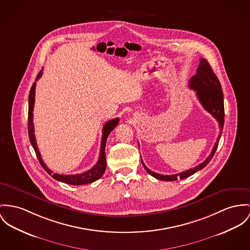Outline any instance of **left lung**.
Masks as SVG:
<instances>
[{
	"label": "left lung",
	"instance_id": "obj_1",
	"mask_svg": "<svg viewBox=\"0 0 250 250\" xmlns=\"http://www.w3.org/2000/svg\"><path fill=\"white\" fill-rule=\"evenodd\" d=\"M188 86L196 91L197 98L199 99L203 107L218 121L220 128H221V132L219 135V138L217 139V142L215 143V146L212 149L211 153L206 159V161L203 162L202 164L198 165L197 167L190 168L188 170H186L184 172L173 174V175H163V174L153 172L145 166V164L143 163V160L141 158L142 164H143L144 167L146 168V170L158 180L167 181V182L176 181L178 179L183 180V179H186V178L191 176L194 173L203 169L211 161L215 151L218 147V145H219V141L221 138V133L223 131L224 123H225L224 94H223V90H222V86H221L219 79L213 72L210 64L208 63V62L206 59L201 58V62L197 68V73L189 80Z\"/></svg>",
	"mask_w": 250,
	"mask_h": 250
}]
</instances>
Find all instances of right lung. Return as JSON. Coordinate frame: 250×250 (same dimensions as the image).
I'll list each match as a JSON object with an SVG mask.
<instances>
[{
    "label": "right lung",
    "instance_id": "right-lung-1",
    "mask_svg": "<svg viewBox=\"0 0 250 250\" xmlns=\"http://www.w3.org/2000/svg\"><path fill=\"white\" fill-rule=\"evenodd\" d=\"M42 75V71L41 70L39 72L38 76L36 78V81H38L41 76ZM35 89H36V82L33 83L31 86L29 96H28V136L30 143L35 150V153L37 155L39 162L42 168L51 175L52 178L55 180L60 181L62 183H65L68 185L72 186H82V185H86L90 184L100 179L104 173L105 171L106 167V160H105V144L108 135L114 129L116 125L119 124V118L112 119L108 122H106L103 127V137H102V143H101V149H100V157L97 162L96 165L89 170L80 174H75V175H62V174H58V173H53L43 163L42 160L41 154L39 151L36 139H35V134H34V125H33V108H34V103H35Z\"/></svg>",
    "mask_w": 250,
    "mask_h": 250
}]
</instances>
